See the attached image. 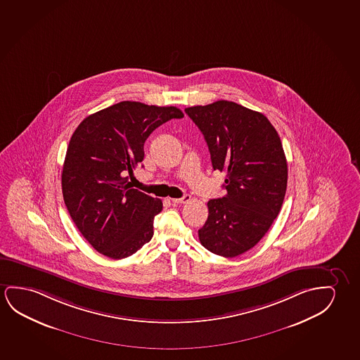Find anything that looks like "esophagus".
I'll use <instances>...</instances> for the list:
<instances>
[{
  "label": "esophagus",
  "mask_w": 360,
  "mask_h": 360,
  "mask_svg": "<svg viewBox=\"0 0 360 360\" xmlns=\"http://www.w3.org/2000/svg\"><path fill=\"white\" fill-rule=\"evenodd\" d=\"M172 200V204H185V202H188L191 200V196L190 195H184L181 199H170Z\"/></svg>",
  "instance_id": "1"
}]
</instances>
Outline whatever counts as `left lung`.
Returning <instances> with one entry per match:
<instances>
[{"instance_id": "1", "label": "left lung", "mask_w": 360, "mask_h": 360, "mask_svg": "<svg viewBox=\"0 0 360 360\" xmlns=\"http://www.w3.org/2000/svg\"><path fill=\"white\" fill-rule=\"evenodd\" d=\"M204 134L214 170L225 172L226 193L207 202L201 245L222 257L256 246L285 200L288 169L277 130L262 113L217 101L185 109Z\"/></svg>"}]
</instances>
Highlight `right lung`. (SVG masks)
<instances>
[{
	"instance_id": "1",
	"label": "right lung",
	"mask_w": 360,
	"mask_h": 360,
	"mask_svg": "<svg viewBox=\"0 0 360 360\" xmlns=\"http://www.w3.org/2000/svg\"><path fill=\"white\" fill-rule=\"evenodd\" d=\"M183 117L176 107L125 101L77 127L65 154L62 193L77 229L98 252L122 259L150 241L162 202L131 188L128 179L144 159L148 136Z\"/></svg>"
}]
</instances>
